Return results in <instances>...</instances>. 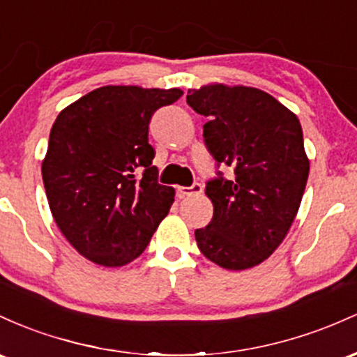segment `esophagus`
<instances>
[{
    "instance_id": "esophagus-1",
    "label": "esophagus",
    "mask_w": 357,
    "mask_h": 357,
    "mask_svg": "<svg viewBox=\"0 0 357 357\" xmlns=\"http://www.w3.org/2000/svg\"><path fill=\"white\" fill-rule=\"evenodd\" d=\"M204 190V185L199 182H194L190 187H178L177 194L178 197H190V195H197Z\"/></svg>"
}]
</instances>
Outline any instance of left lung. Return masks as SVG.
Listing matches in <instances>:
<instances>
[{"label":"left lung","instance_id":"8db88e82","mask_svg":"<svg viewBox=\"0 0 357 357\" xmlns=\"http://www.w3.org/2000/svg\"><path fill=\"white\" fill-rule=\"evenodd\" d=\"M187 104L209 118L204 143L215 167L234 172L207 180L214 215L195 231L200 253L226 270L259 265L285 239L307 185L298 118L268 92L244 86L189 89Z\"/></svg>","mask_w":357,"mask_h":357}]
</instances>
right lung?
<instances>
[{"instance_id": "add662e5", "label": "right lung", "mask_w": 357, "mask_h": 357, "mask_svg": "<svg viewBox=\"0 0 357 357\" xmlns=\"http://www.w3.org/2000/svg\"><path fill=\"white\" fill-rule=\"evenodd\" d=\"M182 94L104 86L55 119L42 163L43 185L59 229L91 261H133L170 211L175 190L158 183L148 126L155 111Z\"/></svg>"}]
</instances>
